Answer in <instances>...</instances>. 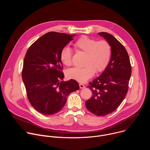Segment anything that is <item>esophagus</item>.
Here are the masks:
<instances>
[{
	"label": "esophagus",
	"mask_w": 150,
	"mask_h": 150,
	"mask_svg": "<svg viewBox=\"0 0 150 150\" xmlns=\"http://www.w3.org/2000/svg\"><path fill=\"white\" fill-rule=\"evenodd\" d=\"M79 87H80V88H84L85 87V86L82 83H79Z\"/></svg>",
	"instance_id": "34e87169"
}]
</instances>
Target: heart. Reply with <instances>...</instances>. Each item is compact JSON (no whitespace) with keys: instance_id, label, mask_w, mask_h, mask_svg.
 Here are the masks:
<instances>
[{"instance_id":"obj_1","label":"heart","mask_w":150,"mask_h":150,"mask_svg":"<svg viewBox=\"0 0 150 150\" xmlns=\"http://www.w3.org/2000/svg\"><path fill=\"white\" fill-rule=\"evenodd\" d=\"M74 46L78 50L86 53L83 62L85 66L69 69L67 72L68 78L85 82L96 72H101L108 67L112 55V48L107 41H97L87 36H82L75 42ZM72 50L69 46L64 47L61 50L60 59L65 65H72Z\"/></svg>"}]
</instances>
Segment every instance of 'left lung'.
<instances>
[{
	"mask_svg": "<svg viewBox=\"0 0 150 150\" xmlns=\"http://www.w3.org/2000/svg\"><path fill=\"white\" fill-rule=\"evenodd\" d=\"M111 46L110 60L101 75L87 87L92 97L85 102L87 109L97 116H104L116 110L124 100L131 75L129 55L120 42L109 33L101 32Z\"/></svg>",
	"mask_w": 150,
	"mask_h": 150,
	"instance_id": "obj_1",
	"label": "left lung"
}]
</instances>
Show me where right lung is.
Masks as SVG:
<instances>
[{
	"instance_id": "right-lung-1",
	"label": "right lung",
	"mask_w": 150,
	"mask_h": 150,
	"mask_svg": "<svg viewBox=\"0 0 150 150\" xmlns=\"http://www.w3.org/2000/svg\"><path fill=\"white\" fill-rule=\"evenodd\" d=\"M74 35L49 32L26 53L22 77L27 96L31 105L42 115H52L61 110L69 94L79 88L74 79L60 81L64 78L60 51Z\"/></svg>"
}]
</instances>
